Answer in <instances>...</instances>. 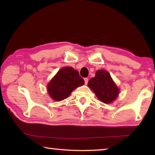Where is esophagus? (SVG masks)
I'll use <instances>...</instances> for the list:
<instances>
[{
    "label": "esophagus",
    "instance_id": "1",
    "mask_svg": "<svg viewBox=\"0 0 155 155\" xmlns=\"http://www.w3.org/2000/svg\"><path fill=\"white\" fill-rule=\"evenodd\" d=\"M84 81H85V85H87V83H88V78H84Z\"/></svg>",
    "mask_w": 155,
    "mask_h": 155
}]
</instances>
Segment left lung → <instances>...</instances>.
Instances as JSON below:
<instances>
[{
  "label": "left lung",
  "mask_w": 155,
  "mask_h": 155,
  "mask_svg": "<svg viewBox=\"0 0 155 155\" xmlns=\"http://www.w3.org/2000/svg\"><path fill=\"white\" fill-rule=\"evenodd\" d=\"M88 86L100 101L104 103H111L119 94L118 88L113 81L111 75L104 70H99L96 72L95 77L89 81Z\"/></svg>",
  "instance_id": "left-lung-1"
}]
</instances>
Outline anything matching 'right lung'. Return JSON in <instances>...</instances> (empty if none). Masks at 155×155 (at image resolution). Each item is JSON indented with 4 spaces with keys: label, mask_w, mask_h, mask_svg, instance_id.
Segmentation results:
<instances>
[{
    "label": "right lung",
    "mask_w": 155,
    "mask_h": 155,
    "mask_svg": "<svg viewBox=\"0 0 155 155\" xmlns=\"http://www.w3.org/2000/svg\"><path fill=\"white\" fill-rule=\"evenodd\" d=\"M84 83L77 70L71 67H64L54 76L47 89L52 99L61 101L67 98L75 88L83 85Z\"/></svg>",
    "instance_id": "1"
}]
</instances>
